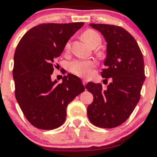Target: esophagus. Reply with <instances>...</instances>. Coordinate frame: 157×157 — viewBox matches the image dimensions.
<instances>
[{
	"label": "esophagus",
	"mask_w": 157,
	"mask_h": 157,
	"mask_svg": "<svg viewBox=\"0 0 157 157\" xmlns=\"http://www.w3.org/2000/svg\"><path fill=\"white\" fill-rule=\"evenodd\" d=\"M87 82H87V81H86V80H82V84H83L84 86H86V85L87 84Z\"/></svg>",
	"instance_id": "1"
}]
</instances>
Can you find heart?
Returning <instances> with one entry per match:
<instances>
[{"label":"heart","instance_id":"b5f03b06","mask_svg":"<svg viewBox=\"0 0 157 157\" xmlns=\"http://www.w3.org/2000/svg\"><path fill=\"white\" fill-rule=\"evenodd\" d=\"M82 38L91 48L98 46L101 43V37L97 32L91 29H88L84 32L82 35ZM69 43L66 45V51H69ZM95 63L92 60H74L69 64V70L71 72L81 77L87 78L92 74V69L94 67Z\"/></svg>","mask_w":157,"mask_h":157}]
</instances>
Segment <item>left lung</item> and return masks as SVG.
Instances as JSON below:
<instances>
[{"mask_svg":"<svg viewBox=\"0 0 157 157\" xmlns=\"http://www.w3.org/2000/svg\"><path fill=\"white\" fill-rule=\"evenodd\" d=\"M103 35L106 46L105 69L101 75L111 77L107 89L90 82L86 89L94 100L87 108L90 122L99 128H113L127 120L137 105L145 81L143 56L132 35L123 28L109 24L90 23Z\"/></svg>","mask_w":157,"mask_h":157,"instance_id":"left-lung-1","label":"left lung"}]
</instances>
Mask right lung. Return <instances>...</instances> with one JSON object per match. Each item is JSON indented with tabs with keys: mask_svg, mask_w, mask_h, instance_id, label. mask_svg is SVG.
I'll use <instances>...</instances> for the list:
<instances>
[{
	"mask_svg": "<svg viewBox=\"0 0 157 157\" xmlns=\"http://www.w3.org/2000/svg\"><path fill=\"white\" fill-rule=\"evenodd\" d=\"M84 23H44L23 36L14 55L15 97L23 114L35 127L57 128L66 120V108L85 91L82 81L68 74L62 83L52 80L54 63L68 40Z\"/></svg>",
	"mask_w": 157,
	"mask_h": 157,
	"instance_id": "obj_1",
	"label": "right lung"
}]
</instances>
